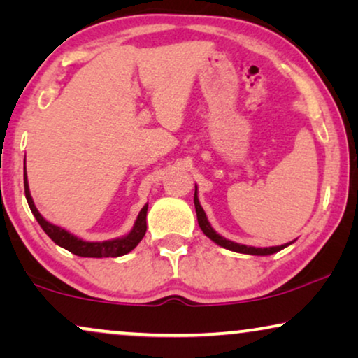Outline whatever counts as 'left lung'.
Instances as JSON below:
<instances>
[{"label":"left lung","mask_w":358,"mask_h":358,"mask_svg":"<svg viewBox=\"0 0 358 358\" xmlns=\"http://www.w3.org/2000/svg\"><path fill=\"white\" fill-rule=\"evenodd\" d=\"M194 203H195V212H197V222H199V227L202 229L205 236H208L212 239L213 243H217L218 246H222L224 249H229V251H234V252H241V254H251V256H271L273 252H278L282 251L283 248H287L288 244L292 243H287V244H282V246H272V248H254V246H246V244H238V243H233L229 241V239L220 236V234L215 231L212 228V224L208 223L207 220V215H205L202 205L199 202V197H197V185H195V194H194Z\"/></svg>","instance_id":"1"}]
</instances>
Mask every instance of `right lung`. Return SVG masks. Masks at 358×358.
Listing matches in <instances>:
<instances>
[{"label":"right lung","instance_id":"add662e5","mask_svg":"<svg viewBox=\"0 0 358 358\" xmlns=\"http://www.w3.org/2000/svg\"><path fill=\"white\" fill-rule=\"evenodd\" d=\"M24 164H26V159H24ZM24 192H26V199H27L29 207H31V212L34 213V217H36L43 231L48 234V238H50L55 244H58L60 248L76 254V256H81V257L124 256V254L130 252L131 249L136 248V244L143 239L146 233V212H148V203L140 210L134 228H131V231L127 234V236L109 239V241L91 243V241H83V239L76 238L75 234L68 233L66 229L57 227V224H52L50 222H47L41 213H38V210L36 205H34V200L31 197V190H29V184L26 178V166H24Z\"/></svg>","mask_w":358,"mask_h":358}]
</instances>
